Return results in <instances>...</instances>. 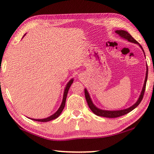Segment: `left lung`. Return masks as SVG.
<instances>
[{
	"label": "left lung",
	"mask_w": 154,
	"mask_h": 154,
	"mask_svg": "<svg viewBox=\"0 0 154 154\" xmlns=\"http://www.w3.org/2000/svg\"><path fill=\"white\" fill-rule=\"evenodd\" d=\"M116 32L117 34L121 36V37L125 38V39L128 40L130 42H132L133 43H136V44H139L137 41L134 39V38L132 37V36L130 35V34L127 32V31H125L123 30H116ZM139 46L141 48L143 49V48L141 46L139 45ZM144 52V51H143ZM145 54V53H144ZM147 75H148V68L147 67V71H146V76H145V83L144 85H143V90L142 92L140 93V95L139 96V99L137 101V103L134 104L133 105L130 107L126 109H123V110H119V111H106V110H102V109H100L96 107V106L94 105L92 100H91L90 96L88 94V92L87 91L86 89H85V99H86V101L88 103V105L89 106L90 109H91L94 113L98 116H101V117H105V118H118V117H120L124 116V115H126L127 113H128L129 112L133 110L134 109H135L137 106L139 105L140 103L141 102L142 99L143 98V96H144V93L145 91V87H146V83H147Z\"/></svg>",
	"instance_id": "left-lung-1"
}]
</instances>
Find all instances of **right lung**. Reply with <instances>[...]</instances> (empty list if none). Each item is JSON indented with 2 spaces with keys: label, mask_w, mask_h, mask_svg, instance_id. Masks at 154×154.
<instances>
[{
  "label": "right lung",
  "mask_w": 154,
  "mask_h": 154,
  "mask_svg": "<svg viewBox=\"0 0 154 154\" xmlns=\"http://www.w3.org/2000/svg\"><path fill=\"white\" fill-rule=\"evenodd\" d=\"M73 82V79H71L69 82V83H67L66 88H65V90H64V96H63V100H62V102L60 106V108L58 109V110L55 113L52 115V116L48 117V118H45V119H32V120H35V121H37V122H49V121H51L52 119H54L58 118V117L60 116V115L61 114L62 111H63V109L64 108V106H65V103H66V96H67V94H68V91H69L70 87H71V84Z\"/></svg>",
  "instance_id": "right-lung-1"
}]
</instances>
